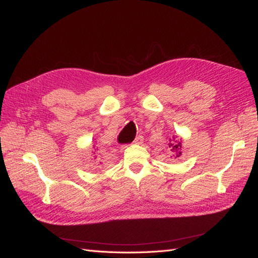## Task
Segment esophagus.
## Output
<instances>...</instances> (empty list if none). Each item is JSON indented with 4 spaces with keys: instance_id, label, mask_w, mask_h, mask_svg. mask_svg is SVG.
Listing matches in <instances>:
<instances>
[{
    "instance_id": "1",
    "label": "esophagus",
    "mask_w": 258,
    "mask_h": 258,
    "mask_svg": "<svg viewBox=\"0 0 258 258\" xmlns=\"http://www.w3.org/2000/svg\"><path fill=\"white\" fill-rule=\"evenodd\" d=\"M142 142H143V136H138V138H136L135 140H134V142L133 143L134 144H140V143H142Z\"/></svg>"
}]
</instances>
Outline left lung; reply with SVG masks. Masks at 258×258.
<instances>
[{
  "mask_svg": "<svg viewBox=\"0 0 258 258\" xmlns=\"http://www.w3.org/2000/svg\"><path fill=\"white\" fill-rule=\"evenodd\" d=\"M183 143L184 141L182 138H178V136H173L172 139H169V150L173 153V156L175 158H178L182 155V151H183Z\"/></svg>",
  "mask_w": 258,
  "mask_h": 258,
  "instance_id": "8db88e82",
  "label": "left lung"
}]
</instances>
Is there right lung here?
I'll use <instances>...</instances> for the list:
<instances>
[{"label": "right lung", "instance_id": "1", "mask_svg": "<svg viewBox=\"0 0 258 258\" xmlns=\"http://www.w3.org/2000/svg\"><path fill=\"white\" fill-rule=\"evenodd\" d=\"M97 151H98V147L97 146H93V151H92V154L93 155H95L96 154V153H97ZM93 157H94V158H92V160H96V155L95 156H93ZM101 164V163H100Z\"/></svg>", "mask_w": 258, "mask_h": 258}]
</instances>
